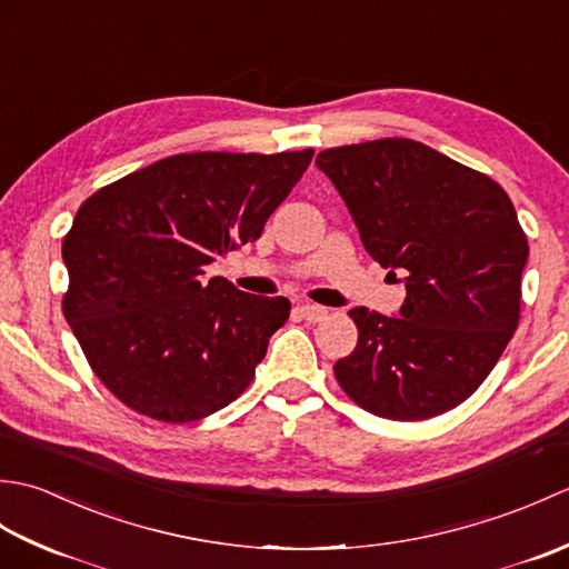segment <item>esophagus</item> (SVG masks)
<instances>
[{
  "mask_svg": "<svg viewBox=\"0 0 569 569\" xmlns=\"http://www.w3.org/2000/svg\"><path fill=\"white\" fill-rule=\"evenodd\" d=\"M300 316H303V320H308V322H322V320H328V308H322V306H300Z\"/></svg>",
  "mask_w": 569,
  "mask_h": 569,
  "instance_id": "esophagus-1",
  "label": "esophagus"
}]
</instances>
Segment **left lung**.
Here are the masks:
<instances>
[{
    "label": "left lung",
    "mask_w": 569,
    "mask_h": 569,
    "mask_svg": "<svg viewBox=\"0 0 569 569\" xmlns=\"http://www.w3.org/2000/svg\"><path fill=\"white\" fill-rule=\"evenodd\" d=\"M361 244L403 273L398 318L355 308L359 340L337 383L369 413L426 420L459 406L497 367L521 318L528 239L506 190L413 139L320 151Z\"/></svg>",
    "instance_id": "left-lung-1"
}]
</instances>
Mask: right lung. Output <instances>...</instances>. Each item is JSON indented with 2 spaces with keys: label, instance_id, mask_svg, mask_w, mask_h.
<instances>
[{
  "label": "right lung",
  "instance_id": "1",
  "mask_svg": "<svg viewBox=\"0 0 569 569\" xmlns=\"http://www.w3.org/2000/svg\"><path fill=\"white\" fill-rule=\"evenodd\" d=\"M312 149L198 151L156 161L80 204L63 239V316L119 401L192 422L239 398L291 316L288 298L239 291L204 266L257 241Z\"/></svg>",
  "mask_w": 569,
  "mask_h": 569
}]
</instances>
